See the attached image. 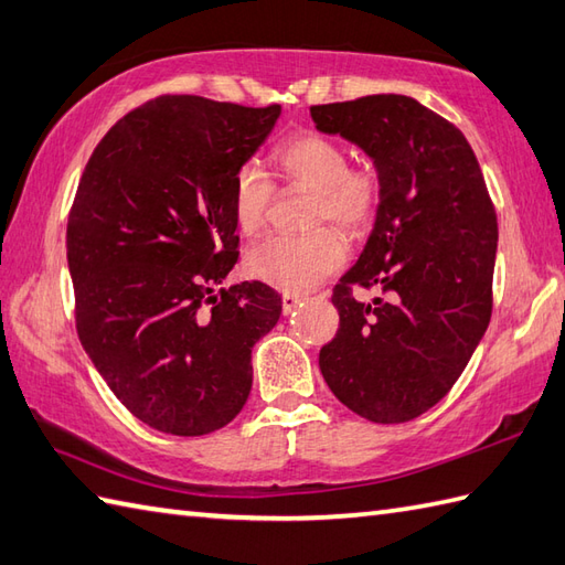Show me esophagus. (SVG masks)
<instances>
[{
	"label": "esophagus",
	"instance_id": "obj_1",
	"mask_svg": "<svg viewBox=\"0 0 565 565\" xmlns=\"http://www.w3.org/2000/svg\"><path fill=\"white\" fill-rule=\"evenodd\" d=\"M299 305H302V297L299 295H290V292L282 295V315H292Z\"/></svg>",
	"mask_w": 565,
	"mask_h": 565
}]
</instances>
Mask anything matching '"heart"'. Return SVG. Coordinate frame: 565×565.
<instances>
[{
    "label": "heart",
    "mask_w": 565,
    "mask_h": 565,
    "mask_svg": "<svg viewBox=\"0 0 565 565\" xmlns=\"http://www.w3.org/2000/svg\"><path fill=\"white\" fill-rule=\"evenodd\" d=\"M275 169L287 183L315 193L311 224L331 222L348 236L370 227L380 207L382 179L374 167H348V152L331 137L299 135L275 149ZM273 183L258 164H244L232 185V215L242 234H256L266 222ZM345 260L341 236L317 230L305 236L273 234L248 248L246 270L285 292H307L333 275Z\"/></svg>",
    "instance_id": "heart-1"
}]
</instances>
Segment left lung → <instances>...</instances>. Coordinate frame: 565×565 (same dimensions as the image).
Listing matches in <instances>:
<instances>
[{"label":"left lung","mask_w":565,"mask_h":565,"mask_svg":"<svg viewBox=\"0 0 565 565\" xmlns=\"http://www.w3.org/2000/svg\"><path fill=\"white\" fill-rule=\"evenodd\" d=\"M309 113L382 179L370 239L333 287L341 326L319 367L358 416L406 423L452 388L491 321L495 210L467 137L416 98L374 94ZM355 284L381 297L360 303Z\"/></svg>","instance_id":"left-lung-1"}]
</instances>
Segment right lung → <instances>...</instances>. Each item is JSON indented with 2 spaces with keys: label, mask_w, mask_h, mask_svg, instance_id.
Masks as SVG:
<instances>
[{
  "label": "right lung",
  "mask_w": 565,
  "mask_h": 565,
  "mask_svg": "<svg viewBox=\"0 0 565 565\" xmlns=\"http://www.w3.org/2000/svg\"><path fill=\"white\" fill-rule=\"evenodd\" d=\"M280 106L159 96L120 118L86 164L67 222L77 333L94 367L149 428L195 437L246 404L250 350L282 299L222 287L239 258L234 177Z\"/></svg>",
  "instance_id": "1"
}]
</instances>
